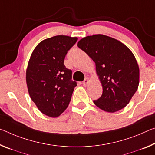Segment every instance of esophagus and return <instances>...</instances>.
I'll list each match as a JSON object with an SVG mask.
<instances>
[{
    "instance_id": "obj_1",
    "label": "esophagus",
    "mask_w": 155,
    "mask_h": 155,
    "mask_svg": "<svg viewBox=\"0 0 155 155\" xmlns=\"http://www.w3.org/2000/svg\"><path fill=\"white\" fill-rule=\"evenodd\" d=\"M89 82H90L89 78H85V80L83 81V86H84V87L87 86V85H88V83H89Z\"/></svg>"
}]
</instances>
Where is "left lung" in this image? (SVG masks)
<instances>
[{"label":"left lung","instance_id":"8db88e82","mask_svg":"<svg viewBox=\"0 0 155 155\" xmlns=\"http://www.w3.org/2000/svg\"><path fill=\"white\" fill-rule=\"evenodd\" d=\"M77 45L95 63L102 85L103 94L94 104L107 112L126 107L139 83V65L132 51L121 41L104 34L85 36Z\"/></svg>","mask_w":155,"mask_h":155}]
</instances>
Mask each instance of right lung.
<instances>
[{
    "mask_svg": "<svg viewBox=\"0 0 155 155\" xmlns=\"http://www.w3.org/2000/svg\"><path fill=\"white\" fill-rule=\"evenodd\" d=\"M77 37L55 36L34 48L26 70L29 94L38 109L47 116L59 117L67 108L77 83L71 81L72 70L64 59Z\"/></svg>",
    "mask_w": 155,
    "mask_h": 155,
    "instance_id": "obj_1",
    "label": "right lung"
}]
</instances>
